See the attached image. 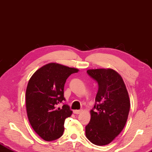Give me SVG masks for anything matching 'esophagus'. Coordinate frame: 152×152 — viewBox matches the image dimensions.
<instances>
[{
  "label": "esophagus",
  "instance_id": "esophagus-1",
  "mask_svg": "<svg viewBox=\"0 0 152 152\" xmlns=\"http://www.w3.org/2000/svg\"><path fill=\"white\" fill-rule=\"evenodd\" d=\"M83 111L82 110H74L73 111V113L75 114H77V115H78V114H80Z\"/></svg>",
  "mask_w": 152,
  "mask_h": 152
}]
</instances>
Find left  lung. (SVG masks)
<instances>
[{"instance_id": "8db88e82", "label": "left lung", "mask_w": 152, "mask_h": 152, "mask_svg": "<svg viewBox=\"0 0 152 152\" xmlns=\"http://www.w3.org/2000/svg\"><path fill=\"white\" fill-rule=\"evenodd\" d=\"M86 73L97 82L98 90L91 121L85 127L86 137L94 144L107 145L120 134L127 121L131 106L129 94L115 71L96 69Z\"/></svg>"}]
</instances>
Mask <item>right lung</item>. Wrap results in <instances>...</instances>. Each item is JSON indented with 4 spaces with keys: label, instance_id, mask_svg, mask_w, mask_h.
<instances>
[{
    "label": "right lung",
    "instance_id": "add662e5",
    "mask_svg": "<svg viewBox=\"0 0 152 152\" xmlns=\"http://www.w3.org/2000/svg\"><path fill=\"white\" fill-rule=\"evenodd\" d=\"M78 69L50 63L35 72L27 86L26 100L27 117L32 128L46 141L55 140L62 136L64 122L73 111L66 100L64 88L67 79Z\"/></svg>",
    "mask_w": 152,
    "mask_h": 152
}]
</instances>
